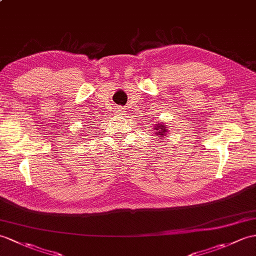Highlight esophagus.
Segmentation results:
<instances>
[{
	"instance_id": "1",
	"label": "esophagus",
	"mask_w": 256,
	"mask_h": 256,
	"mask_svg": "<svg viewBox=\"0 0 256 256\" xmlns=\"http://www.w3.org/2000/svg\"><path fill=\"white\" fill-rule=\"evenodd\" d=\"M116 116H118V118H123L126 116V110L124 108H118L116 111Z\"/></svg>"
}]
</instances>
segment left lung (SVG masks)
<instances>
[{
    "label": "left lung",
    "instance_id": "1",
    "mask_svg": "<svg viewBox=\"0 0 256 256\" xmlns=\"http://www.w3.org/2000/svg\"><path fill=\"white\" fill-rule=\"evenodd\" d=\"M168 126H166V124L164 122H160V123H157L155 128H154V134H155L156 136H158V138H166L168 134Z\"/></svg>",
    "mask_w": 256,
    "mask_h": 256
}]
</instances>
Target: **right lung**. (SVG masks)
<instances>
[{
    "mask_svg": "<svg viewBox=\"0 0 256 256\" xmlns=\"http://www.w3.org/2000/svg\"><path fill=\"white\" fill-rule=\"evenodd\" d=\"M80 140H82V138H80Z\"/></svg>",
    "mask_w": 256,
    "mask_h": 256,
    "instance_id": "right-lung-1",
    "label": "right lung"
}]
</instances>
